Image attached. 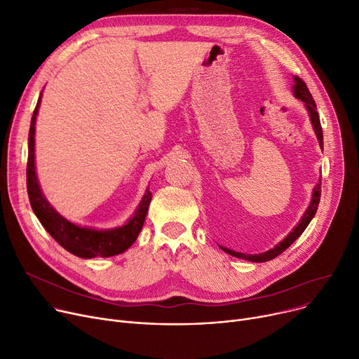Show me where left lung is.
I'll return each mask as SVG.
<instances>
[{
	"mask_svg": "<svg viewBox=\"0 0 359 359\" xmlns=\"http://www.w3.org/2000/svg\"><path fill=\"white\" fill-rule=\"evenodd\" d=\"M292 93L294 96L304 103L307 111H309V116H310V122L313 125V129H314V134L318 140V145L320 148L323 149V130H322V125H320V118H318V113H317V107H316V102L311 96V93L309 91L306 83L298 79L297 75L294 77V86H292ZM320 184H322V180L318 179V183L314 186L313 189V195H311V201H310V205L309 208L306 210V212L303 214V217H301V219L298 221V224L294 227V230L284 238L282 241H279L275 248H272L271 250L268 252H263V253H259V255H246V253H240V252H236V250H231V249H227V248H222V246H218L225 252L229 253L234 257H240V259H244V260H249V262H256V263H262V262H268V260H272L275 259L276 256H279L282 252L287 250L291 244L304 233V230L307 229V225L310 224V221L314 218L316 215V211H317V206H318V202H320V194H322V189H320Z\"/></svg>",
	"mask_w": 359,
	"mask_h": 359,
	"instance_id": "1",
	"label": "left lung"
}]
</instances>
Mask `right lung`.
<instances>
[{"label":"right lung","instance_id":"1","mask_svg":"<svg viewBox=\"0 0 359 359\" xmlns=\"http://www.w3.org/2000/svg\"><path fill=\"white\" fill-rule=\"evenodd\" d=\"M42 102V93L34 107L30 130H29V157H27V194L32 205V210L37 219L41 221L43 229L52 236V238L60 243L61 246L81 259L91 257H110L116 256L128 250L138 234L142 230V225L148 212V206L151 202V192L147 191L137 206V210L123 225L115 229L97 230L91 227H81L64 218L53 206L48 202L42 194L39 180L36 176V164H34V130H36V118L39 113Z\"/></svg>","mask_w":359,"mask_h":359}]
</instances>
